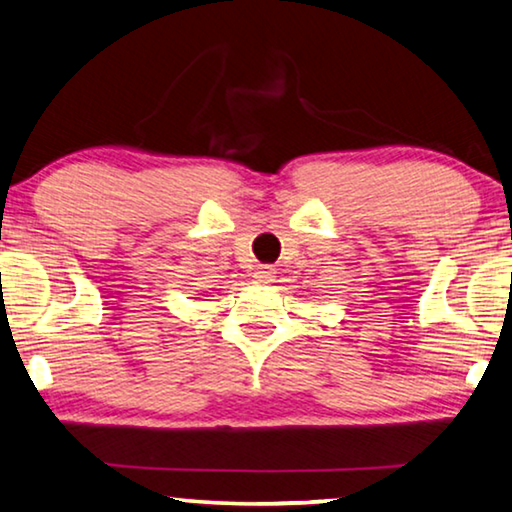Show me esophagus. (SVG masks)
<instances>
[{
	"mask_svg": "<svg viewBox=\"0 0 512 512\" xmlns=\"http://www.w3.org/2000/svg\"><path fill=\"white\" fill-rule=\"evenodd\" d=\"M273 269H269V266H264V269H259L257 273H255V280L257 282H264V285H269V282H273Z\"/></svg>",
	"mask_w": 512,
	"mask_h": 512,
	"instance_id": "esophagus-1",
	"label": "esophagus"
}]
</instances>
